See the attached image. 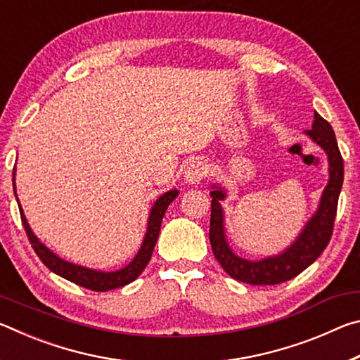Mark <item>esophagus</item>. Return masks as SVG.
Instances as JSON below:
<instances>
[{
	"mask_svg": "<svg viewBox=\"0 0 360 360\" xmlns=\"http://www.w3.org/2000/svg\"><path fill=\"white\" fill-rule=\"evenodd\" d=\"M206 176V165L202 162H192L188 163V167L186 168L184 173V179L188 182V184L197 186L205 179Z\"/></svg>",
	"mask_w": 360,
	"mask_h": 360,
	"instance_id": "1",
	"label": "esophagus"
}]
</instances>
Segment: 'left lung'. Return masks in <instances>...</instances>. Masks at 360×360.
Wrapping results in <instances>:
<instances>
[{"label": "left lung", "instance_id": "1", "mask_svg": "<svg viewBox=\"0 0 360 360\" xmlns=\"http://www.w3.org/2000/svg\"><path fill=\"white\" fill-rule=\"evenodd\" d=\"M304 135L326 152L328 181L322 191L318 210L303 225L294 243H290L279 254L260 260L243 259L238 254H235L229 245L227 235H225V216L221 205L227 198V192L219 184L211 186L210 241L212 254L225 273L236 281L252 285H273L289 281L311 265L330 241L333 221L337 216L338 197L341 186H343V158H341L332 125L326 119H322L318 112H314L311 130L304 131Z\"/></svg>", "mask_w": 360, "mask_h": 360}]
</instances>
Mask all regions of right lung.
Wrapping results in <instances>:
<instances>
[{"label": "right lung", "mask_w": 360, "mask_h": 360, "mask_svg": "<svg viewBox=\"0 0 360 360\" xmlns=\"http://www.w3.org/2000/svg\"><path fill=\"white\" fill-rule=\"evenodd\" d=\"M12 182H14V195H15L17 203H19L22 224L23 227H25L28 240L32 243L34 252L38 254V257L41 259L42 264H44L49 270L56 273V275L68 279V281L75 283L77 285H82L85 289L96 290V292H106L111 289L124 288V285L135 281V279L141 275L146 265L149 264V260L152 257V251H154L158 233H160V225H162L163 216H165V211L169 206V203H172L179 193V191L173 188V191H168L163 195H160V197L155 200V203L152 205V208L149 211V217H148V229H146V235L143 238L141 248H139V251L136 252V255L133 257L130 264H127L124 268H119V270L115 271H101V270H95V268L82 266V265H77V264H72V262L65 260L53 251H51L44 243H41L38 236L33 233L32 227H30L27 217L23 214L19 198H17L15 168H14V173H12Z\"/></svg>", "instance_id": "obj_1"}]
</instances>
